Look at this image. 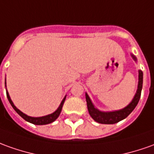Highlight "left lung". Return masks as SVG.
<instances>
[{"mask_svg":"<svg viewBox=\"0 0 154 154\" xmlns=\"http://www.w3.org/2000/svg\"><path fill=\"white\" fill-rule=\"evenodd\" d=\"M132 58L135 59L136 58L132 55ZM143 72L139 70V78H138V87L137 91L136 93L134 98L132 100V101L128 105L127 107H125L122 110L116 111H112V112H102V111H98L97 109H95L93 106V104L91 102L90 97L88 96L87 94H85V98H86V102H87L88 111L91 116L95 120V122H99L101 124H115L119 122L120 121L125 119L126 117H128V116L131 114L137 105L139 101L140 97H141V92H142V88H143Z\"/></svg>","mask_w":154,"mask_h":154,"instance_id":"1","label":"left lung"}]
</instances>
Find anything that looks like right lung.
I'll use <instances>...</instances> for the list:
<instances>
[{"label":"right lung","mask_w":154,"mask_h":154,"mask_svg":"<svg viewBox=\"0 0 154 154\" xmlns=\"http://www.w3.org/2000/svg\"><path fill=\"white\" fill-rule=\"evenodd\" d=\"M6 96H7V99H8L9 102H10V104L11 105V106L13 107V109H14L15 111L17 112V114L21 116L25 121L28 122H31V123L35 124V125H46V124H49L51 123V122H54L55 120L59 117V114H60V112H61V110H62V107H63V103H64L65 98H66V97L63 98V100H62V102L60 104V106H59V107L58 108L57 111H54V113H52L50 115L45 116H42V117H32V116H28L25 115L24 113H22V111H19L18 109L15 106L13 102H12L11 100L10 95L8 94V92H6Z\"/></svg>","instance_id":"add662e5"}]
</instances>
